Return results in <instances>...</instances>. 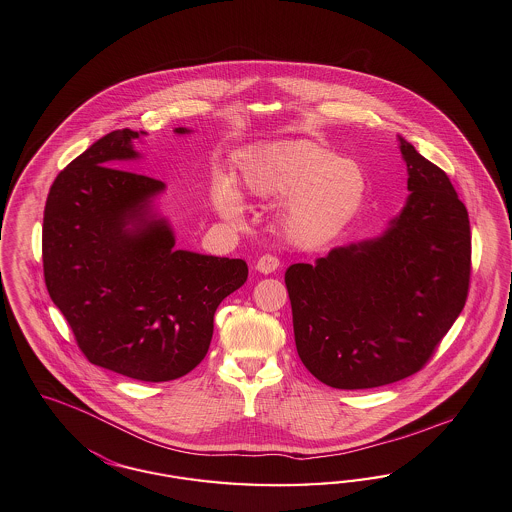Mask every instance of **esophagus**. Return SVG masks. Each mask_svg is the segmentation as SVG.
Instances as JSON below:
<instances>
[{
  "label": "esophagus",
  "mask_w": 512,
  "mask_h": 512,
  "mask_svg": "<svg viewBox=\"0 0 512 512\" xmlns=\"http://www.w3.org/2000/svg\"><path fill=\"white\" fill-rule=\"evenodd\" d=\"M278 266H280L278 257H274V255H263V257L257 261L255 268H257L259 272H263V274H272L274 270H278Z\"/></svg>",
  "instance_id": "esophagus-1"
}]
</instances>
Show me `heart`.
Segmentation results:
<instances>
[{"instance_id": "b5f03b06", "label": "heart", "mask_w": 512, "mask_h": 512, "mask_svg": "<svg viewBox=\"0 0 512 512\" xmlns=\"http://www.w3.org/2000/svg\"><path fill=\"white\" fill-rule=\"evenodd\" d=\"M247 194L259 202H282L280 230L289 244L305 249L333 242L356 223L368 200L364 165L335 156L326 144L295 139L266 144L240 162ZM213 204L232 223H242L246 205L226 177L213 186Z\"/></svg>"}]
</instances>
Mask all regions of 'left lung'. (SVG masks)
Segmentation results:
<instances>
[{
    "instance_id": "obj_1",
    "label": "left lung",
    "mask_w": 512,
    "mask_h": 512,
    "mask_svg": "<svg viewBox=\"0 0 512 512\" xmlns=\"http://www.w3.org/2000/svg\"><path fill=\"white\" fill-rule=\"evenodd\" d=\"M398 141L408 167L402 211L379 236L286 270L299 358L333 389H375L417 373L467 301V207L440 167Z\"/></svg>"
}]
</instances>
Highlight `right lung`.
Here are the masks:
<instances>
[{
    "label": "right lung",
    "mask_w": 512,
    "mask_h": 512,
    "mask_svg": "<svg viewBox=\"0 0 512 512\" xmlns=\"http://www.w3.org/2000/svg\"><path fill=\"white\" fill-rule=\"evenodd\" d=\"M177 135L190 129L177 127ZM144 131L118 129L57 175L43 211V274L85 358L162 383L196 368L221 301L244 286L242 259L175 249L158 211L165 184L123 169Z\"/></svg>",
    "instance_id": "right-lung-1"
}]
</instances>
